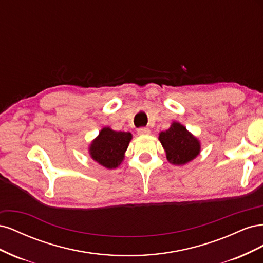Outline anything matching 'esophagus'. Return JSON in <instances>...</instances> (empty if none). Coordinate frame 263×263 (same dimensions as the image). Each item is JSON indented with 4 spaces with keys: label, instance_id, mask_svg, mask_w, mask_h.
I'll use <instances>...</instances> for the list:
<instances>
[{
    "label": "esophagus",
    "instance_id": "34e87169",
    "mask_svg": "<svg viewBox=\"0 0 263 263\" xmlns=\"http://www.w3.org/2000/svg\"><path fill=\"white\" fill-rule=\"evenodd\" d=\"M137 133H138V135H140V136H146V135L150 134V129L146 128V127H141V128H139L137 130Z\"/></svg>",
    "mask_w": 263,
    "mask_h": 263
}]
</instances>
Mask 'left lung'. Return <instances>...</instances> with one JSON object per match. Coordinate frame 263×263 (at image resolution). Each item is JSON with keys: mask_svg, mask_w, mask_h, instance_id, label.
<instances>
[{"mask_svg": "<svg viewBox=\"0 0 263 263\" xmlns=\"http://www.w3.org/2000/svg\"><path fill=\"white\" fill-rule=\"evenodd\" d=\"M159 141L165 151L166 160L176 165L186 164L201 153L200 140L179 122H172L169 129L159 134Z\"/></svg>", "mask_w": 263, "mask_h": 263, "instance_id": "obj_1", "label": "left lung"}]
</instances>
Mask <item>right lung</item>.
<instances>
[{
    "mask_svg": "<svg viewBox=\"0 0 263 263\" xmlns=\"http://www.w3.org/2000/svg\"><path fill=\"white\" fill-rule=\"evenodd\" d=\"M133 138L130 133L116 132L103 127L89 146V155L95 162L106 169H115L122 164L125 153Z\"/></svg>",
    "mask_w": 263,
    "mask_h": 263,
    "instance_id": "obj_1",
    "label": "right lung"
}]
</instances>
